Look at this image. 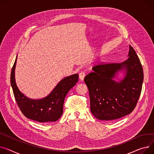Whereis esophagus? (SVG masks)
<instances>
[{
  "instance_id": "obj_1",
  "label": "esophagus",
  "mask_w": 154,
  "mask_h": 154,
  "mask_svg": "<svg viewBox=\"0 0 154 154\" xmlns=\"http://www.w3.org/2000/svg\"><path fill=\"white\" fill-rule=\"evenodd\" d=\"M85 73L84 71L80 72V73H79V78H80V80H83L84 77H85Z\"/></svg>"
}]
</instances>
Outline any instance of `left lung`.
I'll use <instances>...</instances> for the list:
<instances>
[{
  "mask_svg": "<svg viewBox=\"0 0 154 154\" xmlns=\"http://www.w3.org/2000/svg\"><path fill=\"white\" fill-rule=\"evenodd\" d=\"M129 58L121 64L104 63L92 67L84 78L89 91L90 110L98 119L114 120L130 114L140 95L144 80L142 66L135 50L129 45ZM127 70L118 83L112 78L118 71Z\"/></svg>",
  "mask_w": 154,
  "mask_h": 154,
  "instance_id": "1",
  "label": "left lung"
}]
</instances>
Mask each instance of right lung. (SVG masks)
<instances>
[{
	"mask_svg": "<svg viewBox=\"0 0 154 154\" xmlns=\"http://www.w3.org/2000/svg\"><path fill=\"white\" fill-rule=\"evenodd\" d=\"M16 61L12 67L10 83L17 103L22 113L27 118L40 122H54L62 116L65 97L70 88L78 82L77 74L65 77L57 85L46 97L32 100L26 97L18 90L15 80Z\"/></svg>",
	"mask_w": 154,
	"mask_h": 154,
	"instance_id": "right-lung-1",
	"label": "right lung"
}]
</instances>
